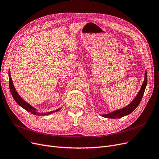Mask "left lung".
<instances>
[{"instance_id":"8db88e82","label":"left lung","mask_w":159,"mask_h":159,"mask_svg":"<svg viewBox=\"0 0 159 159\" xmlns=\"http://www.w3.org/2000/svg\"><path fill=\"white\" fill-rule=\"evenodd\" d=\"M147 84H148V74H147V72L145 71L143 83L140 88V90L139 91L138 93L137 94L136 97L134 98V99L133 100L128 106H126V107H123V108L115 110L107 114H103V115H102V116L106 118L118 119V118L123 117L125 116L129 115L130 113H131L136 108V107L138 106L139 104L140 103L146 86H147Z\"/></svg>"}]
</instances>
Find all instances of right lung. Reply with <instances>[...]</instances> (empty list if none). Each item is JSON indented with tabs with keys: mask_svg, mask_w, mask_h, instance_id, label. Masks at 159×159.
Returning <instances> with one entry per match:
<instances>
[{
	"mask_svg": "<svg viewBox=\"0 0 159 159\" xmlns=\"http://www.w3.org/2000/svg\"><path fill=\"white\" fill-rule=\"evenodd\" d=\"M8 77H9V86H10V90L11 92V94L12 95V97H13L14 99L15 100V101L16 102L20 105L21 107H22L23 109H25V110H27L29 112H30L31 113L34 114V115H36V116H44V115H49V114H52L54 112L56 111H59L61 107H59V108L53 111H48L46 113H40V112H38L36 109L35 107H34L33 106H32L31 105H30L29 103H27L26 101L24 100L20 96V94H19L17 92V91L16 90V88L14 85L13 84V81H12L11 80V75H10V71L9 70L8 72Z\"/></svg>",
	"mask_w": 159,
	"mask_h": 159,
	"instance_id": "1",
	"label": "right lung"
}]
</instances>
